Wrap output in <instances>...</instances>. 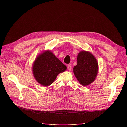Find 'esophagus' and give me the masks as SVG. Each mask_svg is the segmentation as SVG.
Instances as JSON below:
<instances>
[{
	"label": "esophagus",
	"instance_id": "1",
	"mask_svg": "<svg viewBox=\"0 0 127 127\" xmlns=\"http://www.w3.org/2000/svg\"><path fill=\"white\" fill-rule=\"evenodd\" d=\"M67 68H68V69L69 70H71V68H72V66H71V64H68L67 65Z\"/></svg>",
	"mask_w": 127,
	"mask_h": 127
}]
</instances>
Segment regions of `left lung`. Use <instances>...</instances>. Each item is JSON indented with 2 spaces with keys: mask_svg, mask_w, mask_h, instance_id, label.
<instances>
[{
  "mask_svg": "<svg viewBox=\"0 0 127 127\" xmlns=\"http://www.w3.org/2000/svg\"><path fill=\"white\" fill-rule=\"evenodd\" d=\"M98 69L97 61L91 53L85 51L79 53L74 73L80 84L87 86L93 82L96 77Z\"/></svg>",
  "mask_w": 127,
  "mask_h": 127,
  "instance_id": "left-lung-1",
  "label": "left lung"
}]
</instances>
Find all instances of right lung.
<instances>
[{
    "mask_svg": "<svg viewBox=\"0 0 127 127\" xmlns=\"http://www.w3.org/2000/svg\"><path fill=\"white\" fill-rule=\"evenodd\" d=\"M67 69V67L50 51L37 57L33 67L34 76L42 85L48 86L55 81L57 75Z\"/></svg>",
    "mask_w": 127,
    "mask_h": 127,
    "instance_id": "add662e5",
    "label": "right lung"
}]
</instances>
